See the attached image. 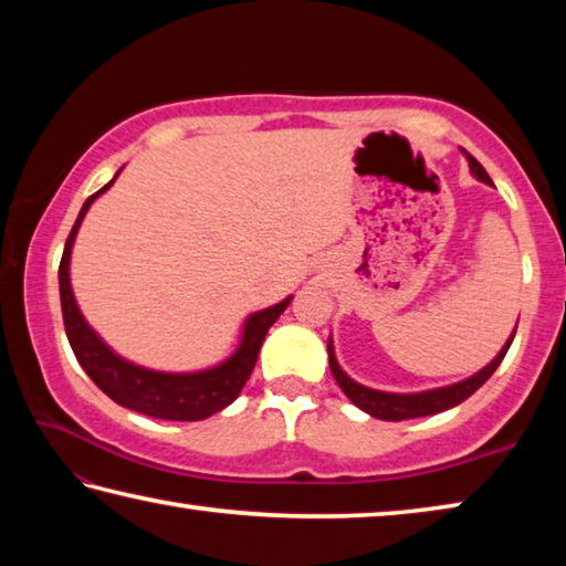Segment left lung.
I'll return each mask as SVG.
<instances>
[{
  "label": "left lung",
  "mask_w": 566,
  "mask_h": 566,
  "mask_svg": "<svg viewBox=\"0 0 566 566\" xmlns=\"http://www.w3.org/2000/svg\"><path fill=\"white\" fill-rule=\"evenodd\" d=\"M470 158V168L472 174L480 178L484 184H492L488 171H484L482 164L478 158ZM517 333V331H514ZM512 333V338H514ZM512 338L504 343V348L500 350L497 358H494L488 368H482L478 375H472V378L462 380L458 385H450V388H440V390H430V392H418V395H392V392H380V390H370L365 388V385H358L355 380H350L348 375L340 370L338 360H335L333 355V345L328 343V360H331V370H333V378L338 380L340 390L348 395L350 402L358 405L360 410H365L373 418H380V420H390V422H400V420H410V418H424V415H438L442 410H450L454 405H460L462 400H468L472 392H478L484 382L490 380V375L500 368V363L504 360V355H507Z\"/></svg>",
  "instance_id": "left-lung-1"
}]
</instances>
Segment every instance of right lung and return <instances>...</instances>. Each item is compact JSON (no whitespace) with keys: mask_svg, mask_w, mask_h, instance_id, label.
<instances>
[{"mask_svg":"<svg viewBox=\"0 0 566 566\" xmlns=\"http://www.w3.org/2000/svg\"><path fill=\"white\" fill-rule=\"evenodd\" d=\"M112 184L114 181H108L104 188H98L94 196L86 198L72 233L66 238L62 263H59V293H62V315L69 345H72L76 360L82 363L88 378L98 385V390H104L108 398L124 405V408L144 412L148 418L158 420L196 422L211 418L213 412L223 410L226 405H231L238 395H241L245 380L251 378V373L255 368L258 353H261L268 328L277 321V315L289 308L291 298L273 305V308L253 313L251 318L245 321L241 348H238L226 363L216 365L211 370L186 375L154 373L118 358V355H114L102 340H98V335L88 328L86 321L82 318L72 293V283H69V255H72V245L78 226H82V218L88 211V206L94 203V198L98 193H104Z\"/></svg>","mask_w":566,"mask_h":566,"instance_id":"add662e5","label":"right lung"}]
</instances>
